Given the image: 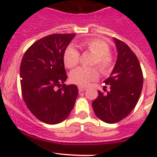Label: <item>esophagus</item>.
Segmentation results:
<instances>
[{
  "instance_id": "1",
  "label": "esophagus",
  "mask_w": 157,
  "mask_h": 157,
  "mask_svg": "<svg viewBox=\"0 0 157 157\" xmlns=\"http://www.w3.org/2000/svg\"><path fill=\"white\" fill-rule=\"evenodd\" d=\"M78 90L80 92H83V91H85V90H86V87H85V86H78Z\"/></svg>"
}]
</instances>
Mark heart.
<instances>
[{
    "label": "heart",
    "mask_w": 157,
    "mask_h": 157,
    "mask_svg": "<svg viewBox=\"0 0 157 157\" xmlns=\"http://www.w3.org/2000/svg\"><path fill=\"white\" fill-rule=\"evenodd\" d=\"M80 48L93 55L90 65H96L103 75H109L112 73L115 65L114 58L109 52V45L101 39H92L80 44ZM63 61L66 67L72 69L80 61V53L74 47L69 46L65 49L63 55ZM99 71L96 67H80L74 70L70 74L71 83L78 86H87L92 81L99 78Z\"/></svg>",
    "instance_id": "obj_1"
}]
</instances>
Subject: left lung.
<instances>
[{
  "label": "left lung",
  "mask_w": 157,
  "mask_h": 157,
  "mask_svg": "<svg viewBox=\"0 0 157 157\" xmlns=\"http://www.w3.org/2000/svg\"><path fill=\"white\" fill-rule=\"evenodd\" d=\"M113 39L118 58L110 77L104 81L109 85L110 91L106 94L99 91L92 103L96 116L109 124L118 122L132 112L139 100L144 83L143 73L135 54L124 42Z\"/></svg>",
  "instance_id": "8db88e82"
}]
</instances>
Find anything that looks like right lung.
Wrapping results in <instances>:
<instances>
[{"mask_svg": "<svg viewBox=\"0 0 157 157\" xmlns=\"http://www.w3.org/2000/svg\"><path fill=\"white\" fill-rule=\"evenodd\" d=\"M76 34H52L36 41L20 64L23 99L34 116L55 124L69 116L78 96L76 85H66L63 55Z\"/></svg>", "mask_w": 157, "mask_h": 157, "instance_id": "right-lung-1", "label": "right lung"}]
</instances>
